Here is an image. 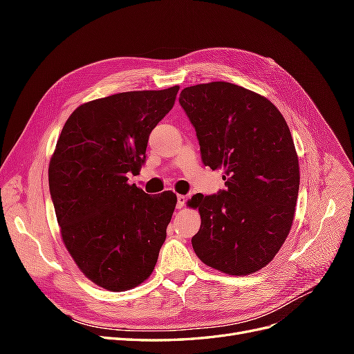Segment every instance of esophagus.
Listing matches in <instances>:
<instances>
[{"instance_id":"34e87169","label":"esophagus","mask_w":354,"mask_h":354,"mask_svg":"<svg viewBox=\"0 0 354 354\" xmlns=\"http://www.w3.org/2000/svg\"><path fill=\"white\" fill-rule=\"evenodd\" d=\"M186 196L185 195H177V208L181 209L185 205H186Z\"/></svg>"}]
</instances>
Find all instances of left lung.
I'll return each instance as SVG.
<instances>
[{"instance_id":"obj_1","label":"left lung","mask_w":354,"mask_h":354,"mask_svg":"<svg viewBox=\"0 0 354 354\" xmlns=\"http://www.w3.org/2000/svg\"><path fill=\"white\" fill-rule=\"evenodd\" d=\"M202 162L221 169L226 189L187 202L201 214L192 246L202 263L233 276L269 264L292 226L299 165L291 131L276 106L236 84L186 87L178 99Z\"/></svg>"}]
</instances>
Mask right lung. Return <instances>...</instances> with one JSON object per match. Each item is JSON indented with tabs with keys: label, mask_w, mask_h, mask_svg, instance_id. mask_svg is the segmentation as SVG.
Masks as SVG:
<instances>
[{
	"label": "right lung",
	"mask_w": 354,
	"mask_h": 354,
	"mask_svg": "<svg viewBox=\"0 0 354 354\" xmlns=\"http://www.w3.org/2000/svg\"><path fill=\"white\" fill-rule=\"evenodd\" d=\"M178 85L118 93L81 104L63 127L48 185L63 243L78 269L108 291L152 274L177 196L128 185L146 160L149 134L173 109Z\"/></svg>",
	"instance_id": "1"
}]
</instances>
